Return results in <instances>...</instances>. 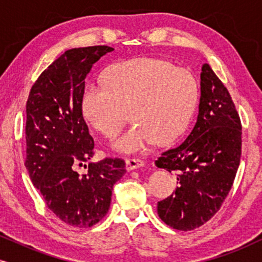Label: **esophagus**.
Here are the masks:
<instances>
[{"instance_id": "obj_1", "label": "esophagus", "mask_w": 262, "mask_h": 262, "mask_svg": "<svg viewBox=\"0 0 262 262\" xmlns=\"http://www.w3.org/2000/svg\"><path fill=\"white\" fill-rule=\"evenodd\" d=\"M125 163H126L127 171L138 169V168L144 166V162H143L142 160H138V159H127L126 161H125Z\"/></svg>"}]
</instances>
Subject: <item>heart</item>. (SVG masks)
Here are the masks:
<instances>
[{
    "label": "heart",
    "mask_w": 262,
    "mask_h": 262,
    "mask_svg": "<svg viewBox=\"0 0 262 262\" xmlns=\"http://www.w3.org/2000/svg\"><path fill=\"white\" fill-rule=\"evenodd\" d=\"M198 99V83L191 71L144 57L113 66L106 82L89 81L81 111L84 120L105 137L117 135L131 116L134 125L111 145L119 152L135 154L156 142L177 141L191 123Z\"/></svg>",
    "instance_id": "heart-1"
}]
</instances>
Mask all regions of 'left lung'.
I'll list each match as a JSON object with an SVG mask.
<instances>
[{
  "label": "left lung",
  "instance_id": "1",
  "mask_svg": "<svg viewBox=\"0 0 262 262\" xmlns=\"http://www.w3.org/2000/svg\"><path fill=\"white\" fill-rule=\"evenodd\" d=\"M242 126L228 89L209 64L200 74L196 123L156 166L177 173L173 194L157 203L161 220L178 230L199 228L214 216L231 189L241 159Z\"/></svg>",
  "mask_w": 262,
  "mask_h": 262
}]
</instances>
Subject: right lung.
<instances>
[{
	"label": "right lung",
	"instance_id": "obj_1",
	"mask_svg": "<svg viewBox=\"0 0 262 262\" xmlns=\"http://www.w3.org/2000/svg\"><path fill=\"white\" fill-rule=\"evenodd\" d=\"M105 45L68 50L41 73L26 103V166L46 205L63 223L89 228L108 212L113 185L126 173L120 159L91 162L94 141L81 111L84 80L112 52Z\"/></svg>",
	"mask_w": 262,
	"mask_h": 262
}]
</instances>
